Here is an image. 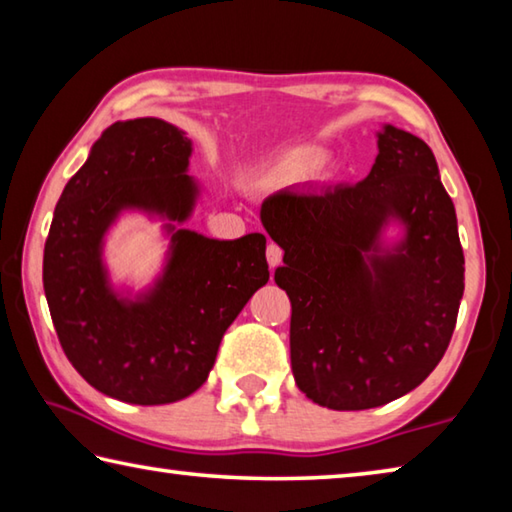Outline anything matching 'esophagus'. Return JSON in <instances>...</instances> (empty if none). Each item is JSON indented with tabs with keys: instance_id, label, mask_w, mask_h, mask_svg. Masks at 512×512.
I'll list each match as a JSON object with an SVG mask.
<instances>
[{
	"instance_id": "34e87169",
	"label": "esophagus",
	"mask_w": 512,
	"mask_h": 512,
	"mask_svg": "<svg viewBox=\"0 0 512 512\" xmlns=\"http://www.w3.org/2000/svg\"><path fill=\"white\" fill-rule=\"evenodd\" d=\"M282 248L277 246V244H268V248H266V259H268V266L271 268H275V266H280L282 264Z\"/></svg>"
}]
</instances>
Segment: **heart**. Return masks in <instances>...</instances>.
I'll return each instance as SVG.
<instances>
[{"instance_id": "obj_1", "label": "heart", "mask_w": 512, "mask_h": 512, "mask_svg": "<svg viewBox=\"0 0 512 512\" xmlns=\"http://www.w3.org/2000/svg\"><path fill=\"white\" fill-rule=\"evenodd\" d=\"M318 164H320V155H316V153H300V155H293L287 167L293 173H305V171L316 169Z\"/></svg>"}]
</instances>
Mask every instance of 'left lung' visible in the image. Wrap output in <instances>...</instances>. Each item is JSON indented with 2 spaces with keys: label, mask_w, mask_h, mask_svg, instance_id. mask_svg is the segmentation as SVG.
<instances>
[{
  "label": "left lung",
  "mask_w": 512,
  "mask_h": 512,
  "mask_svg": "<svg viewBox=\"0 0 512 512\" xmlns=\"http://www.w3.org/2000/svg\"><path fill=\"white\" fill-rule=\"evenodd\" d=\"M357 185L280 189L262 223L284 250L277 287L291 300V368L334 411L388 404L420 386L452 341L465 287L454 203L420 137L384 126ZM395 218L405 239L378 248Z\"/></svg>",
  "instance_id": "1"
}]
</instances>
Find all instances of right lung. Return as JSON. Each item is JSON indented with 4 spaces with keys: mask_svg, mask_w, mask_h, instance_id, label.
I'll use <instances>...</instances> for the list:
<instances>
[{
    "mask_svg": "<svg viewBox=\"0 0 512 512\" xmlns=\"http://www.w3.org/2000/svg\"><path fill=\"white\" fill-rule=\"evenodd\" d=\"M192 140L155 117L115 121L58 198L42 282L58 341L79 375L128 404L192 395L214 366L225 329L268 282L266 237L219 241L171 232L169 262L137 300L110 287L103 237L124 210L189 219L198 185L187 176Z\"/></svg>",
    "mask_w": 512,
    "mask_h": 512,
    "instance_id": "add662e5",
    "label": "right lung"
}]
</instances>
